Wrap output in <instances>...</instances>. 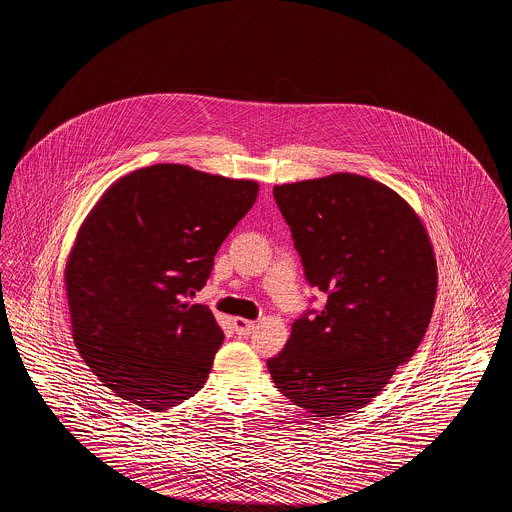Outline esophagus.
Instances as JSON below:
<instances>
[{"label":"esophagus","mask_w":512,"mask_h":512,"mask_svg":"<svg viewBox=\"0 0 512 512\" xmlns=\"http://www.w3.org/2000/svg\"><path fill=\"white\" fill-rule=\"evenodd\" d=\"M232 326H234L238 336H249L255 330V322L253 320H245V318H234Z\"/></svg>","instance_id":"34e87169"}]
</instances>
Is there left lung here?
Masks as SVG:
<instances>
[{
    "label": "left lung",
    "instance_id": "8db88e82",
    "mask_svg": "<svg viewBox=\"0 0 512 512\" xmlns=\"http://www.w3.org/2000/svg\"><path fill=\"white\" fill-rule=\"evenodd\" d=\"M322 311L293 322L268 370L313 416L353 413L386 388L430 324L438 265L413 207L386 184L336 172L274 186Z\"/></svg>",
    "mask_w": 512,
    "mask_h": 512
}]
</instances>
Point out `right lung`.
Here are the masks:
<instances>
[{"instance_id": "add662e5", "label": "right lung", "mask_w": 512, "mask_h": 512, "mask_svg": "<svg viewBox=\"0 0 512 512\" xmlns=\"http://www.w3.org/2000/svg\"><path fill=\"white\" fill-rule=\"evenodd\" d=\"M257 192L255 180L161 163L99 197L69 253L65 290L78 353L115 395L161 413L203 388L224 334L188 297Z\"/></svg>"}]
</instances>
